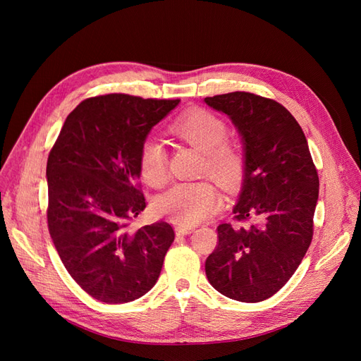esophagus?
I'll list each match as a JSON object with an SVG mask.
<instances>
[{
    "label": "esophagus",
    "mask_w": 361,
    "mask_h": 361,
    "mask_svg": "<svg viewBox=\"0 0 361 361\" xmlns=\"http://www.w3.org/2000/svg\"><path fill=\"white\" fill-rule=\"evenodd\" d=\"M192 231H194L192 226H182V224L176 226V235H188Z\"/></svg>",
    "instance_id": "esophagus-1"
}]
</instances>
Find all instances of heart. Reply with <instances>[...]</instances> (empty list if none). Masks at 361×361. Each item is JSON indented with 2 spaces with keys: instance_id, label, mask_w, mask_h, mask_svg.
I'll use <instances>...</instances> for the list:
<instances>
[{
  "instance_id": "heart-1",
  "label": "heart",
  "mask_w": 361,
  "mask_h": 361,
  "mask_svg": "<svg viewBox=\"0 0 361 361\" xmlns=\"http://www.w3.org/2000/svg\"><path fill=\"white\" fill-rule=\"evenodd\" d=\"M171 134L203 152L202 169L232 191L241 187L245 176V158L235 145L226 141L227 125L221 117L206 110H192L180 116L170 128ZM138 169L152 187L167 182V154L159 141L147 138L138 154ZM220 203V194L211 182H182L159 195L155 209L161 216L182 226L206 220Z\"/></svg>"
}]
</instances>
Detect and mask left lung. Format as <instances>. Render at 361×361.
I'll list each match as a JSON object with an SVG mask.
<instances>
[{
	"instance_id": "obj_1",
	"label": "left lung",
	"mask_w": 361,
	"mask_h": 361,
	"mask_svg": "<svg viewBox=\"0 0 361 361\" xmlns=\"http://www.w3.org/2000/svg\"><path fill=\"white\" fill-rule=\"evenodd\" d=\"M204 102L228 116L243 138L245 176L233 218L253 221L216 227L206 277L227 298L259 302L286 285L309 250L318 171L301 126L281 104L247 92Z\"/></svg>"
}]
</instances>
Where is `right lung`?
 Segmentation results:
<instances>
[{"instance_id":"1","label":"right lung","mask_w":361,"mask_h":361,"mask_svg":"<svg viewBox=\"0 0 361 361\" xmlns=\"http://www.w3.org/2000/svg\"><path fill=\"white\" fill-rule=\"evenodd\" d=\"M179 99L111 93L82 101L51 149L48 228L64 268L106 304L143 297L161 274L173 227L129 221L145 211L138 154L150 129Z\"/></svg>"}]
</instances>
